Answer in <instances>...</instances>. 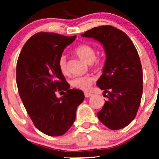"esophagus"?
Segmentation results:
<instances>
[{"label": "esophagus", "mask_w": 159, "mask_h": 159, "mask_svg": "<svg viewBox=\"0 0 159 159\" xmlns=\"http://www.w3.org/2000/svg\"><path fill=\"white\" fill-rule=\"evenodd\" d=\"M84 95H85V97H86V98H89V97L91 96L93 94L91 93H88V92H85Z\"/></svg>", "instance_id": "1"}]
</instances>
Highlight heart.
I'll return each mask as SVG.
<instances>
[{"instance_id":"b5f03b06","label":"heart","mask_w":159,"mask_h":159,"mask_svg":"<svg viewBox=\"0 0 159 159\" xmlns=\"http://www.w3.org/2000/svg\"><path fill=\"white\" fill-rule=\"evenodd\" d=\"M74 53L80 59L84 61L88 64H91L94 66H98L100 64V61L96 59V51L91 45L87 43H82L74 49ZM59 70L63 74L68 73V66L65 56H61L58 60ZM93 78L89 75L84 76H76L70 80V85L75 89L87 91L91 87Z\"/></svg>"}]
</instances>
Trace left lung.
<instances>
[{
	"mask_svg": "<svg viewBox=\"0 0 159 159\" xmlns=\"http://www.w3.org/2000/svg\"><path fill=\"white\" fill-rule=\"evenodd\" d=\"M81 36L100 43L106 53L102 75L96 85L108 100L97 113L98 119L111 130L123 129L136 117L143 93L138 52L125 33L111 25L93 28Z\"/></svg>",
	"mask_w": 159,
	"mask_h": 159,
	"instance_id": "1",
	"label": "left lung"
}]
</instances>
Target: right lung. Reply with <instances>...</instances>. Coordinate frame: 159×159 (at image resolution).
I'll return each mask as SVG.
<instances>
[{
    "instance_id": "obj_1",
    "label": "right lung",
    "mask_w": 159,
    "mask_h": 159,
    "mask_svg": "<svg viewBox=\"0 0 159 159\" xmlns=\"http://www.w3.org/2000/svg\"><path fill=\"white\" fill-rule=\"evenodd\" d=\"M75 38L38 33L25 43L17 61L16 83L21 101L35 126L48 136L67 132L84 100V92L70 89L58 68L63 51ZM57 89L66 91L61 98L55 93Z\"/></svg>"
}]
</instances>
